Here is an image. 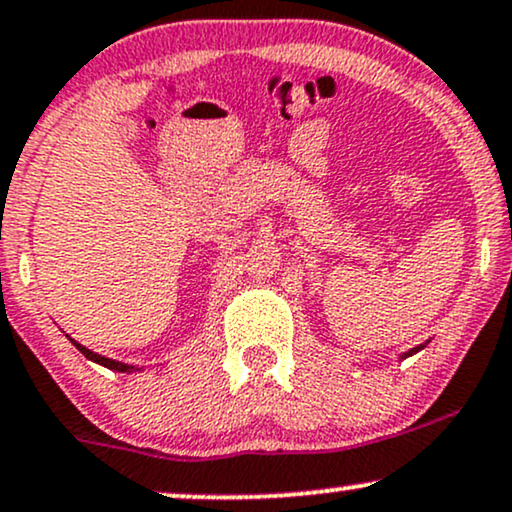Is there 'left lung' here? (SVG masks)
<instances>
[{
  "label": "left lung",
  "instance_id": "left-lung-1",
  "mask_svg": "<svg viewBox=\"0 0 512 512\" xmlns=\"http://www.w3.org/2000/svg\"><path fill=\"white\" fill-rule=\"evenodd\" d=\"M422 348H424V346H417V348H412V350H410V353H408V355H412V353H417V350H422ZM408 355H405V357H408Z\"/></svg>",
  "mask_w": 512,
  "mask_h": 512
}]
</instances>
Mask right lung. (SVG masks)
Listing matches in <instances>:
<instances>
[{"label": "right lung", "instance_id": "add662e5", "mask_svg": "<svg viewBox=\"0 0 512 512\" xmlns=\"http://www.w3.org/2000/svg\"><path fill=\"white\" fill-rule=\"evenodd\" d=\"M71 343L73 346H76L80 353H83L85 357H88V360H92V362H97V365H102V367H107V369H114V372H133L135 367H131V365H123V362H116V360H109V357H104V355H97V353H92V350H88L85 346H80L78 341H73L71 338Z\"/></svg>", "mask_w": 512, "mask_h": 512}]
</instances>
